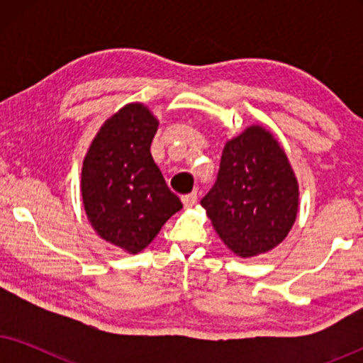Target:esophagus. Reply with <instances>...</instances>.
<instances>
[{
	"instance_id": "1",
	"label": "esophagus",
	"mask_w": 363,
	"mask_h": 363,
	"mask_svg": "<svg viewBox=\"0 0 363 363\" xmlns=\"http://www.w3.org/2000/svg\"><path fill=\"white\" fill-rule=\"evenodd\" d=\"M182 201H183V206H185V208H191L193 205H196L198 195H196V193H190V195L182 196Z\"/></svg>"
}]
</instances>
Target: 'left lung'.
Returning <instances> with one entry per match:
<instances>
[{
	"mask_svg": "<svg viewBox=\"0 0 363 363\" xmlns=\"http://www.w3.org/2000/svg\"><path fill=\"white\" fill-rule=\"evenodd\" d=\"M201 206L238 256L262 255L284 241L297 216L299 185L269 130L251 125L226 142L216 183Z\"/></svg>",
	"mask_w": 363,
	"mask_h": 363,
	"instance_id": "8db88e82",
	"label": "left lung"
}]
</instances>
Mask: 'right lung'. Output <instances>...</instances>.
<instances>
[{
  "instance_id": "add662e5",
  "label": "right lung",
  "mask_w": 363,
  "mask_h": 363,
  "mask_svg": "<svg viewBox=\"0 0 363 363\" xmlns=\"http://www.w3.org/2000/svg\"><path fill=\"white\" fill-rule=\"evenodd\" d=\"M157 117L140 102L108 117L82 163L81 193L87 220L102 240L137 255L183 205L153 162Z\"/></svg>"
}]
</instances>
